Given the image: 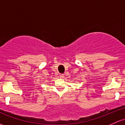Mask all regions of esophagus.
Masks as SVG:
<instances>
[{
	"instance_id": "esophagus-1",
	"label": "esophagus",
	"mask_w": 125,
	"mask_h": 125,
	"mask_svg": "<svg viewBox=\"0 0 125 125\" xmlns=\"http://www.w3.org/2000/svg\"><path fill=\"white\" fill-rule=\"evenodd\" d=\"M59 76H60V78H63L64 77H65V75H64L63 74H60Z\"/></svg>"
}]
</instances>
